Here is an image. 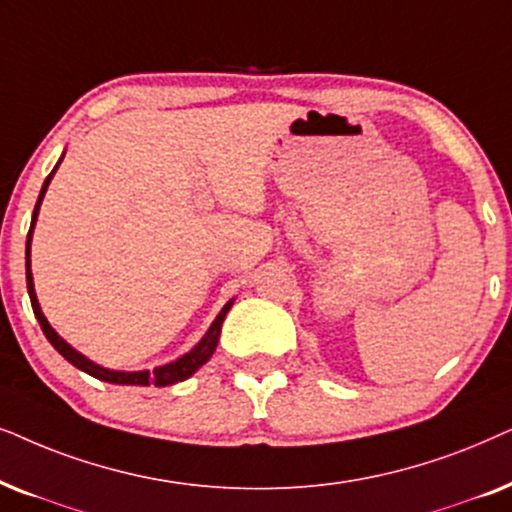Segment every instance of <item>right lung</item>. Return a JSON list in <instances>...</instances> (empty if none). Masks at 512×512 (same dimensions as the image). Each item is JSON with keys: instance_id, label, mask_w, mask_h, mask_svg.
<instances>
[{"instance_id": "1", "label": "right lung", "mask_w": 512, "mask_h": 512, "mask_svg": "<svg viewBox=\"0 0 512 512\" xmlns=\"http://www.w3.org/2000/svg\"><path fill=\"white\" fill-rule=\"evenodd\" d=\"M65 156V154H63ZM63 156H60L56 168L51 170V175L46 177L44 185H42V192H39V199H37V206H34V213H32V224H30V231H27V243H25V276H27V295H30V302H32V311L34 316H37L39 325H42L44 335L49 342L53 344V349H56L60 356L65 360H70L74 367H79L81 372L91 374V377L100 379V381H109V384H119V386H173L177 381H185L192 377V374L199 370L201 365H206L210 356H213L215 349H217V342H220V332H222V323H224V316H227L231 304H234V299H229L227 304L222 306V311L217 313V318L213 320V325L208 327L206 335L201 337V342L194 346L192 351H187L185 356H180L173 363H166V365H159L154 367L152 372L149 370H138V372H121V370H109V367H102L98 363H93L91 358H86L84 353H79L77 349H72L70 344L65 342L63 337L58 335L56 330H53L49 320H46L42 306H39V299H37V292H34V278H32V262H30V248H32V231H34V224H37V217H39V206H42L44 201V194L46 189H49L53 175H56V170L60 166V161H63Z\"/></svg>"}]
</instances>
